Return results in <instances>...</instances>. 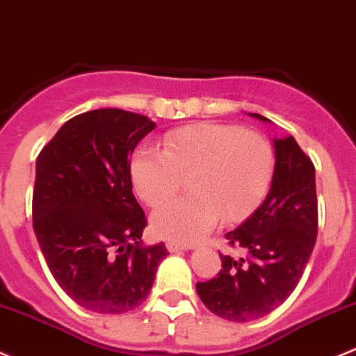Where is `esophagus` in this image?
Segmentation results:
<instances>
[{
	"label": "esophagus",
	"instance_id": "1",
	"mask_svg": "<svg viewBox=\"0 0 356 356\" xmlns=\"http://www.w3.org/2000/svg\"><path fill=\"white\" fill-rule=\"evenodd\" d=\"M165 245H167V250H168V252H177V250H188V249H193V245L181 244V242H175V241H167V242H165Z\"/></svg>",
	"mask_w": 356,
	"mask_h": 356
}]
</instances>
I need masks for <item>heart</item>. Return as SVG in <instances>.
Wrapping results in <instances>:
<instances>
[{
    "mask_svg": "<svg viewBox=\"0 0 356 356\" xmlns=\"http://www.w3.org/2000/svg\"><path fill=\"white\" fill-rule=\"evenodd\" d=\"M276 155L271 141L242 126H186L168 133L163 152L141 147L131 156V181L141 201L159 207L188 182L190 196L152 215L156 235L193 244L216 225L241 222L266 196Z\"/></svg>",
    "mask_w": 356,
    "mask_h": 356,
    "instance_id": "heart-1",
    "label": "heart"
}]
</instances>
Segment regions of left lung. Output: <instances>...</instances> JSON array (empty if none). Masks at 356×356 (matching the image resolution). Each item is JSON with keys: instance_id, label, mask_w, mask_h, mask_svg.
I'll return each instance as SVG.
<instances>
[{"instance_id": "obj_1", "label": "left lung", "mask_w": 356, "mask_h": 356, "mask_svg": "<svg viewBox=\"0 0 356 356\" xmlns=\"http://www.w3.org/2000/svg\"><path fill=\"white\" fill-rule=\"evenodd\" d=\"M269 121L261 114H250ZM276 165L261 207L235 230L228 245L245 257L223 256L222 269L196 283L201 302L232 323L259 319L290 297L316 245V168L293 136L275 140Z\"/></svg>"}]
</instances>
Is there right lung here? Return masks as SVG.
<instances>
[{
    "label": "right lung",
    "instance_id": "right-lung-1",
    "mask_svg": "<svg viewBox=\"0 0 356 356\" xmlns=\"http://www.w3.org/2000/svg\"><path fill=\"white\" fill-rule=\"evenodd\" d=\"M155 122L122 109L74 115L37 156L32 222L58 285L85 309L124 314L148 297L163 242L141 241L147 216L131 155Z\"/></svg>",
    "mask_w": 356,
    "mask_h": 356
}]
</instances>
